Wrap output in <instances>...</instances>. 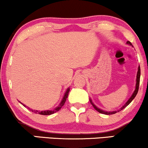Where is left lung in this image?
<instances>
[{
	"instance_id": "obj_1",
	"label": "left lung",
	"mask_w": 148,
	"mask_h": 148,
	"mask_svg": "<svg viewBox=\"0 0 148 148\" xmlns=\"http://www.w3.org/2000/svg\"><path fill=\"white\" fill-rule=\"evenodd\" d=\"M126 43L128 44V45H130L132 46V43H131V42H130V41H127V42H126ZM140 66H138V71H137V74H136V86H135V90H134V92H133V94H132L131 97H130V99H128L127 102H126V103H125V105H123V106L121 107V108L120 109H119V110H116V111H112V112H111V111H110V112L105 111V110H101V109H100V108H98V107L96 106L94 104V103L92 102V99H90V103H91V104L92 105V106H93L94 109H95L96 110H97V111L99 112V113L103 114H106V115L114 114H115V113L121 111V110H123L124 108H126V107H127V106H128V105H129L130 103L132 102V101L133 99H134V98H135V97H136V96L137 93H138V87H139V82H140Z\"/></svg>"
}]
</instances>
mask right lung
<instances>
[{
    "label": "right lung",
    "instance_id": "1",
    "mask_svg": "<svg viewBox=\"0 0 148 148\" xmlns=\"http://www.w3.org/2000/svg\"><path fill=\"white\" fill-rule=\"evenodd\" d=\"M69 89H70L69 88H68L67 89L66 91H65V94H64L63 99H62L61 101H60V104L58 105V106H57L56 108H54V109L53 110H44V111H39V110H36L30 109L29 108H28V109H29V110H31V111L33 112H34L36 114H42V115H50V114H54L55 112H58V110H59L60 108H62V106H63V105L65 104V101H66L67 98V97H68ZM19 102H20V101H19ZM20 103H21V104H23V103H21V102H20ZM23 105L25 107H27V106H26L25 105H24V104H23Z\"/></svg>",
    "mask_w": 148,
    "mask_h": 148
}]
</instances>
